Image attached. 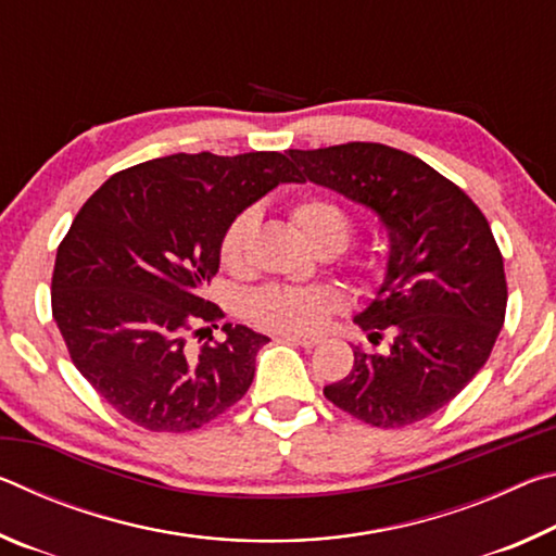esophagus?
Returning <instances> with one entry per match:
<instances>
[{"mask_svg": "<svg viewBox=\"0 0 556 556\" xmlns=\"http://www.w3.org/2000/svg\"><path fill=\"white\" fill-rule=\"evenodd\" d=\"M281 341L294 343V345H301V348H316L318 343H321L314 336H294V333H285V336H281Z\"/></svg>", "mask_w": 556, "mask_h": 556, "instance_id": "1", "label": "esophagus"}]
</instances>
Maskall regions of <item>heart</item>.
I'll return each mask as SVG.
<instances>
[{"label":"heart","instance_id":"1","mask_svg":"<svg viewBox=\"0 0 556 556\" xmlns=\"http://www.w3.org/2000/svg\"><path fill=\"white\" fill-rule=\"evenodd\" d=\"M291 218L314 248H345L351 235V220L345 211L331 199L308 195L291 208ZM260 215L248 208L235 215L220 238V262L228 269H240L252 232L257 230ZM345 306V294L336 285H267L252 291L244 301V314L252 324L279 333H316L328 316L341 312Z\"/></svg>","mask_w":556,"mask_h":556}]
</instances>
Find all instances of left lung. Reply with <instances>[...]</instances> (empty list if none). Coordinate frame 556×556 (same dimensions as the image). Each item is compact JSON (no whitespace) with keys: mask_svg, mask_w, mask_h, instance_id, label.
Returning <instances> with one entry per match:
<instances>
[{"mask_svg":"<svg viewBox=\"0 0 556 556\" xmlns=\"http://www.w3.org/2000/svg\"><path fill=\"white\" fill-rule=\"evenodd\" d=\"M301 181L331 188L378 215L388 267L353 321L388 353L353 345V370L326 384L336 407L397 429L427 419L473 380L505 321L503 255L485 215L456 184L400 149L351 142L289 149Z\"/></svg>","mask_w":556,"mask_h":556,"instance_id":"obj_1","label":"left lung"}]
</instances>
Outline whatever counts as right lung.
Segmentation results:
<instances>
[{"instance_id": "add662e5", "label": "right lung", "mask_w": 556, "mask_h": 556, "mask_svg": "<svg viewBox=\"0 0 556 556\" xmlns=\"http://www.w3.org/2000/svg\"><path fill=\"white\" fill-rule=\"evenodd\" d=\"M279 184H301L285 154H172L110 176L55 252L51 306L71 361L122 417L191 431L250 390L269 338L223 324L203 299L235 215ZM213 333V331H211ZM203 338V336H201Z\"/></svg>"}]
</instances>
